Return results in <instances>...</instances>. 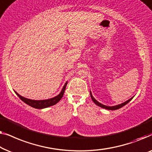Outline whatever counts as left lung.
Segmentation results:
<instances>
[{"label": "left lung", "instance_id": "8db88e82", "mask_svg": "<svg viewBox=\"0 0 152 152\" xmlns=\"http://www.w3.org/2000/svg\"><path fill=\"white\" fill-rule=\"evenodd\" d=\"M90 96H91V99H92V100L94 101V103H95L96 104H97L98 106L100 107L104 108V109H106V110H118V109L121 108L122 107H123L124 105H125L126 104H127L128 102H129L130 101V100H131L132 99V98H133V97H132V98H130V99H129L128 100H127V101H125V102H123V103H122V104H118V105H116V106H112V107H108V106L104 105V104H101V103H100L99 102H98L97 100H96L95 98L92 96V95H91V91H90Z\"/></svg>", "mask_w": 152, "mask_h": 152}]
</instances>
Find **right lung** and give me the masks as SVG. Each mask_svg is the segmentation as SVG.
Wrapping results in <instances>:
<instances>
[{"mask_svg": "<svg viewBox=\"0 0 152 152\" xmlns=\"http://www.w3.org/2000/svg\"><path fill=\"white\" fill-rule=\"evenodd\" d=\"M67 84V83H66L65 85H64L63 88L62 89V91H61V93H60L57 96L50 98V99H48V100H31V99H28V98L21 96L20 95H19L18 93L16 92V91H15V93L16 94L17 96H18L20 98L23 102L28 104V105L36 109H43V108H46V107H48L54 105V104H56L57 102H58L60 101V100H61L63 96V94H64V92H65Z\"/></svg>", "mask_w": 152, "mask_h": 152, "instance_id": "obj_1", "label": "right lung"}]
</instances>
